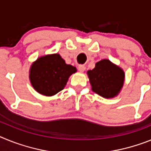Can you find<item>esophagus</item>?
<instances>
[{"instance_id":"1","label":"esophagus","mask_w":151,"mask_h":151,"mask_svg":"<svg viewBox=\"0 0 151 151\" xmlns=\"http://www.w3.org/2000/svg\"><path fill=\"white\" fill-rule=\"evenodd\" d=\"M85 69H86V67H85L84 65H80L79 66H78V70H79V71L83 72L85 70Z\"/></svg>"}]
</instances>
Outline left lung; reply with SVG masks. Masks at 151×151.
<instances>
[{"label":"left lung","instance_id":"8db88e82","mask_svg":"<svg viewBox=\"0 0 151 151\" xmlns=\"http://www.w3.org/2000/svg\"><path fill=\"white\" fill-rule=\"evenodd\" d=\"M92 90L106 99L117 96L124 82V70L109 59L96 63L93 70H87Z\"/></svg>","mask_w":151,"mask_h":151}]
</instances>
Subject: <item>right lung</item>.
Returning a JSON list of instances; mask_svg holds the SVG:
<instances>
[{"instance_id": "add662e5", "label": "right lung", "mask_w": 151, "mask_h": 151, "mask_svg": "<svg viewBox=\"0 0 151 151\" xmlns=\"http://www.w3.org/2000/svg\"><path fill=\"white\" fill-rule=\"evenodd\" d=\"M77 68L67 65L59 54L38 58L29 68V81L34 90L45 96H52L62 90Z\"/></svg>"}]
</instances>
